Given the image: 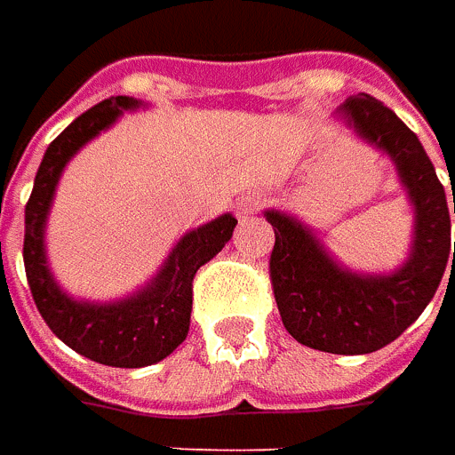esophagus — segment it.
I'll use <instances>...</instances> for the list:
<instances>
[{
    "label": "esophagus",
    "instance_id": "34e87169",
    "mask_svg": "<svg viewBox=\"0 0 455 455\" xmlns=\"http://www.w3.org/2000/svg\"><path fill=\"white\" fill-rule=\"evenodd\" d=\"M263 195L260 192H245L243 197H237V212L240 215H253L263 207Z\"/></svg>",
    "mask_w": 455,
    "mask_h": 455
}]
</instances>
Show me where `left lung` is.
Listing matches in <instances>:
<instances>
[{
  "instance_id": "8db88e82",
  "label": "left lung",
  "mask_w": 455,
  "mask_h": 455,
  "mask_svg": "<svg viewBox=\"0 0 455 455\" xmlns=\"http://www.w3.org/2000/svg\"><path fill=\"white\" fill-rule=\"evenodd\" d=\"M334 124L385 154L412 210L408 253L393 271H357L319 233L286 210H263L273 225L271 281L291 337L331 355H370L395 341L435 296L451 255L446 189L418 136L377 98H349ZM455 212V192H453ZM451 266V268H453Z\"/></svg>"
}]
</instances>
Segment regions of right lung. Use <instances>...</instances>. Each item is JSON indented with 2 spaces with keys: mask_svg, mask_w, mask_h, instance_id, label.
Segmentation results:
<instances>
[{
  "mask_svg": "<svg viewBox=\"0 0 455 455\" xmlns=\"http://www.w3.org/2000/svg\"><path fill=\"white\" fill-rule=\"evenodd\" d=\"M149 108L129 96L100 100L78 116L47 147L25 207V271L37 311L52 334L83 357L108 367H149L169 357L189 331L192 278L225 248L237 220L233 212L187 230L149 281L111 301L80 299L62 289L47 258V220L65 166L85 144L108 132L124 114Z\"/></svg>",
  "mask_w": 455,
  "mask_h": 455,
  "instance_id": "1",
  "label": "right lung"
}]
</instances>
